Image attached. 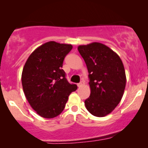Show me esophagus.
Masks as SVG:
<instances>
[{
	"label": "esophagus",
	"instance_id": "esophagus-1",
	"mask_svg": "<svg viewBox=\"0 0 148 148\" xmlns=\"http://www.w3.org/2000/svg\"><path fill=\"white\" fill-rule=\"evenodd\" d=\"M83 85H84V81H81V83H79V84H77L78 87H81V86H82Z\"/></svg>",
	"mask_w": 148,
	"mask_h": 148
}]
</instances>
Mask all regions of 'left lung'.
<instances>
[{
	"label": "left lung",
	"mask_w": 148,
	"mask_h": 148,
	"mask_svg": "<svg viewBox=\"0 0 148 148\" xmlns=\"http://www.w3.org/2000/svg\"><path fill=\"white\" fill-rule=\"evenodd\" d=\"M86 62L90 95L85 100L86 108L97 117L111 113L121 101L126 86V74L116 53L99 42L78 47Z\"/></svg>",
	"instance_id": "obj_1"
}]
</instances>
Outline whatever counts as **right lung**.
I'll return each mask as SVG.
<instances>
[{
  "mask_svg": "<svg viewBox=\"0 0 148 148\" xmlns=\"http://www.w3.org/2000/svg\"><path fill=\"white\" fill-rule=\"evenodd\" d=\"M72 45L51 41L35 49L28 57L21 75L23 90L32 108L41 117L53 118L62 113L71 92L70 84L62 69Z\"/></svg>",
  "mask_w": 148,
  "mask_h": 148,
  "instance_id": "add662e5",
  "label": "right lung"
}]
</instances>
